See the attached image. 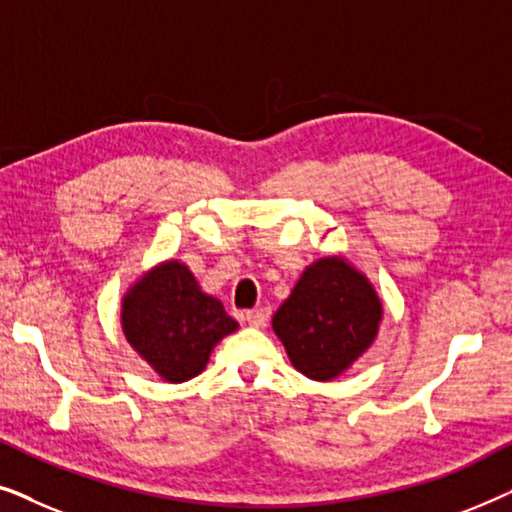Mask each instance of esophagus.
Listing matches in <instances>:
<instances>
[{"instance_id": "34e87169", "label": "esophagus", "mask_w": 512, "mask_h": 512, "mask_svg": "<svg viewBox=\"0 0 512 512\" xmlns=\"http://www.w3.org/2000/svg\"><path fill=\"white\" fill-rule=\"evenodd\" d=\"M268 317H270V312L265 310V307H258V310H249L247 314H244V321L254 328H263L265 324H268Z\"/></svg>"}]
</instances>
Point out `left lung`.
<instances>
[{
  "mask_svg": "<svg viewBox=\"0 0 512 512\" xmlns=\"http://www.w3.org/2000/svg\"><path fill=\"white\" fill-rule=\"evenodd\" d=\"M382 303L366 277L345 258L328 256L303 272L272 317L293 368L326 382L373 345Z\"/></svg>",
  "mask_w": 512,
  "mask_h": 512,
  "instance_id": "1",
  "label": "left lung"
}]
</instances>
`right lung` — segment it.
Wrapping results in <instances>:
<instances>
[{
    "label": "right lung",
    "mask_w": 512,
    "mask_h": 512,
    "mask_svg": "<svg viewBox=\"0 0 512 512\" xmlns=\"http://www.w3.org/2000/svg\"><path fill=\"white\" fill-rule=\"evenodd\" d=\"M235 328L221 300L202 293L179 261L153 268L123 298L125 338L167 382L200 375L216 342Z\"/></svg>",
    "instance_id": "obj_1"
}]
</instances>
